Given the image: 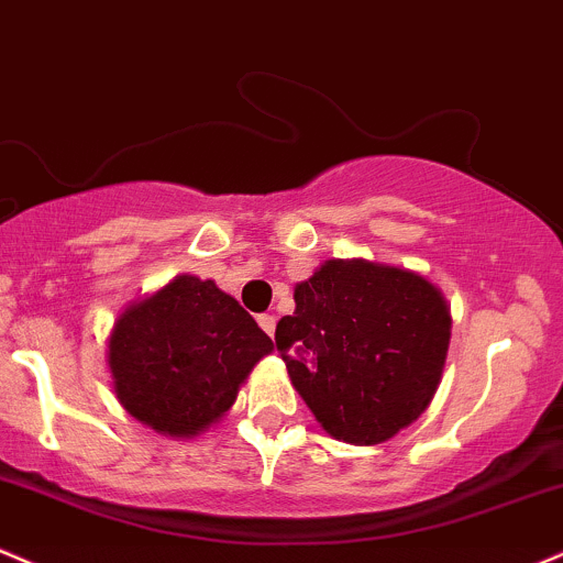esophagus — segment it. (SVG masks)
<instances>
[{
	"instance_id": "esophagus-1",
	"label": "esophagus",
	"mask_w": 563,
	"mask_h": 563,
	"mask_svg": "<svg viewBox=\"0 0 563 563\" xmlns=\"http://www.w3.org/2000/svg\"><path fill=\"white\" fill-rule=\"evenodd\" d=\"M257 324L263 327L265 334H271V338H274V332H276V316H271V313L257 316Z\"/></svg>"
}]
</instances>
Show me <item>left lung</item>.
Instances as JSON below:
<instances>
[{
    "label": "left lung",
    "mask_w": 563,
    "mask_h": 563,
    "mask_svg": "<svg viewBox=\"0 0 563 563\" xmlns=\"http://www.w3.org/2000/svg\"><path fill=\"white\" fill-rule=\"evenodd\" d=\"M452 338L441 289L415 271L324 261L276 324L289 380L332 439L383 444L431 404Z\"/></svg>",
    "instance_id": "8db88e82"
}]
</instances>
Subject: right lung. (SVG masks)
Returning <instances> with one entry per match:
<instances>
[{
	"label": "right lung",
	"instance_id": "1",
	"mask_svg": "<svg viewBox=\"0 0 563 563\" xmlns=\"http://www.w3.org/2000/svg\"><path fill=\"white\" fill-rule=\"evenodd\" d=\"M274 343L212 279L180 274L113 321L106 362L119 404L173 439L210 431Z\"/></svg>",
	"mask_w": 563,
	"mask_h": 563
}]
</instances>
